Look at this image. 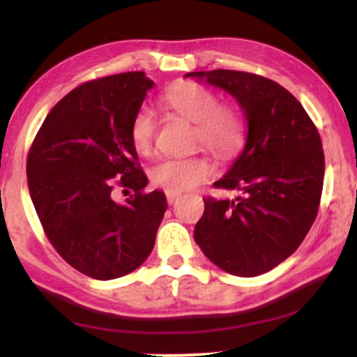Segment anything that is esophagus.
<instances>
[{"label": "esophagus", "instance_id": "34e87169", "mask_svg": "<svg viewBox=\"0 0 357 357\" xmlns=\"http://www.w3.org/2000/svg\"><path fill=\"white\" fill-rule=\"evenodd\" d=\"M178 192H171V191H166V199H167V203L169 204H173L176 199H178Z\"/></svg>", "mask_w": 357, "mask_h": 357}]
</instances>
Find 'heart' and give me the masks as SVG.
<instances>
[{"instance_id":"b5f03b06","label":"heart","mask_w":357,"mask_h":357,"mask_svg":"<svg viewBox=\"0 0 357 357\" xmlns=\"http://www.w3.org/2000/svg\"><path fill=\"white\" fill-rule=\"evenodd\" d=\"M162 105L195 124V142L218 155L235 153L245 137V119L236 105L220 102L218 93L198 82H179L161 96ZM155 119L146 105L134 114L129 139L141 155L153 153ZM213 174V165L204 155L195 158H166L149 169V179L155 188L183 192L206 181Z\"/></svg>"}]
</instances>
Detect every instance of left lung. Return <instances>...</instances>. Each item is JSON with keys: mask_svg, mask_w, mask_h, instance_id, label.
Returning a JSON list of instances; mask_svg holds the SVG:
<instances>
[{"mask_svg": "<svg viewBox=\"0 0 357 357\" xmlns=\"http://www.w3.org/2000/svg\"><path fill=\"white\" fill-rule=\"evenodd\" d=\"M186 77L231 93L248 124L243 153L215 183L240 196L204 198L195 240L225 272L261 275L296 252L317 216L324 184L319 130L301 102L267 77L223 68Z\"/></svg>", "mask_w": 357, "mask_h": 357, "instance_id": "left-lung-1", "label": "left lung"}]
</instances>
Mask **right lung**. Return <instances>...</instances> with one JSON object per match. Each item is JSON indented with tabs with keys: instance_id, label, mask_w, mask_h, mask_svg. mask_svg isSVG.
I'll return each mask as SVG.
<instances>
[{
	"instance_id": "obj_1",
	"label": "right lung",
	"mask_w": 357,
	"mask_h": 357,
	"mask_svg": "<svg viewBox=\"0 0 357 357\" xmlns=\"http://www.w3.org/2000/svg\"><path fill=\"white\" fill-rule=\"evenodd\" d=\"M153 85L142 72L85 82L48 112L28 151V190L45 235L97 280L127 275L149 257L167 208L165 192L144 191L129 139ZM116 187L133 190L126 204L113 199Z\"/></svg>"
}]
</instances>
